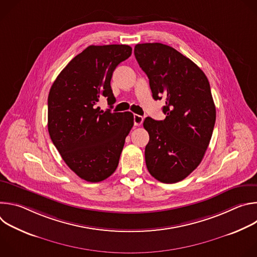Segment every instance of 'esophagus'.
<instances>
[{
    "label": "esophagus",
    "mask_w": 257,
    "mask_h": 257,
    "mask_svg": "<svg viewBox=\"0 0 257 257\" xmlns=\"http://www.w3.org/2000/svg\"><path fill=\"white\" fill-rule=\"evenodd\" d=\"M143 122V117L139 115H134V125L135 126H140Z\"/></svg>",
    "instance_id": "obj_1"
}]
</instances>
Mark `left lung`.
Wrapping results in <instances>:
<instances>
[{
    "label": "left lung",
    "mask_w": 257,
    "mask_h": 257,
    "mask_svg": "<svg viewBox=\"0 0 257 257\" xmlns=\"http://www.w3.org/2000/svg\"><path fill=\"white\" fill-rule=\"evenodd\" d=\"M134 55L150 79L153 97L166 98V119L143 122L150 134L146 167L160 182L182 181L201 163L212 135L215 105L209 82L195 63L167 45L138 44Z\"/></svg>",
    "instance_id": "1"
}]
</instances>
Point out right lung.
I'll return each instance as SVG.
<instances>
[{
    "instance_id": "1",
    "label": "right lung",
    "mask_w": 257,
    "mask_h": 257,
    "mask_svg": "<svg viewBox=\"0 0 257 257\" xmlns=\"http://www.w3.org/2000/svg\"><path fill=\"white\" fill-rule=\"evenodd\" d=\"M131 54L126 45L89 46L68 63L50 89L51 139L66 165L87 182H100L116 171L133 127L132 113L97 106L105 97L113 107V72Z\"/></svg>"
}]
</instances>
